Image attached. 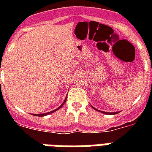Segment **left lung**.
I'll use <instances>...</instances> for the list:
<instances>
[{
    "label": "left lung",
    "instance_id": "obj_1",
    "mask_svg": "<svg viewBox=\"0 0 152 152\" xmlns=\"http://www.w3.org/2000/svg\"><path fill=\"white\" fill-rule=\"evenodd\" d=\"M92 107H93V106H92ZM93 108L95 109V110L99 111V112H102V113H105V114H116V113H118V112H113V113H108V112H103V111H100V110H97V109H95V107H93Z\"/></svg>",
    "mask_w": 152,
    "mask_h": 152
}]
</instances>
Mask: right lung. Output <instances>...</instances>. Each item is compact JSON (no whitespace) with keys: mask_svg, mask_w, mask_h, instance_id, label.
Listing matches in <instances>:
<instances>
[{"mask_svg":"<svg viewBox=\"0 0 152 152\" xmlns=\"http://www.w3.org/2000/svg\"><path fill=\"white\" fill-rule=\"evenodd\" d=\"M66 99H67V98L66 99H64V102H63V103L61 104V106H59V107H58V108L57 109H56V110H53V111H50V112H48V113H39V114H34V115H35V116H38V117H43V116H46V115H49V114H50V113H53V112H55V111H57V110H59L60 108H61L62 106H64V102H66Z\"/></svg>","mask_w":152,"mask_h":152,"instance_id":"right-lung-1","label":"right lung"}]
</instances>
